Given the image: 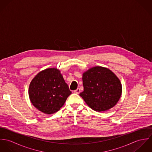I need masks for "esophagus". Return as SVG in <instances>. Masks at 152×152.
Wrapping results in <instances>:
<instances>
[{
	"mask_svg": "<svg viewBox=\"0 0 152 152\" xmlns=\"http://www.w3.org/2000/svg\"><path fill=\"white\" fill-rule=\"evenodd\" d=\"M80 92H81V91H80V88H77L76 90H75V91H74V92L75 94H80Z\"/></svg>",
	"mask_w": 152,
	"mask_h": 152,
	"instance_id": "1",
	"label": "esophagus"
}]
</instances>
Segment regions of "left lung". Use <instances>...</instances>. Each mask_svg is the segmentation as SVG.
Here are the masks:
<instances>
[{
  "label": "left lung",
  "instance_id": "obj_1",
  "mask_svg": "<svg viewBox=\"0 0 152 152\" xmlns=\"http://www.w3.org/2000/svg\"><path fill=\"white\" fill-rule=\"evenodd\" d=\"M84 91L80 94L87 105L97 112L113 108L122 95V84L109 69L94 66L83 74Z\"/></svg>",
  "mask_w": 152,
  "mask_h": 152
}]
</instances>
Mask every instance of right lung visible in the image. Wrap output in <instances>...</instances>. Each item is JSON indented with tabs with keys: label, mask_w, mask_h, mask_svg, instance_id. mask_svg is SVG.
I'll use <instances>...</instances> for the list:
<instances>
[{
	"label": "right lung",
	"mask_w": 152,
	"mask_h": 152,
	"mask_svg": "<svg viewBox=\"0 0 152 152\" xmlns=\"http://www.w3.org/2000/svg\"><path fill=\"white\" fill-rule=\"evenodd\" d=\"M71 94L60 70L55 68H47L38 73L28 88L31 102L45 114L59 110Z\"/></svg>",
	"instance_id": "add662e5"
}]
</instances>
